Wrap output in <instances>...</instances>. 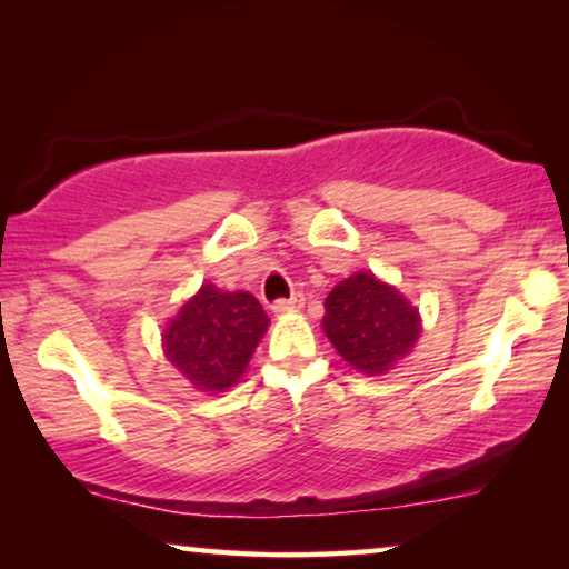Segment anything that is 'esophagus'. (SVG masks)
I'll list each match as a JSON object with an SVG mask.
<instances>
[{
  "label": "esophagus",
  "instance_id": "1",
  "mask_svg": "<svg viewBox=\"0 0 569 569\" xmlns=\"http://www.w3.org/2000/svg\"><path fill=\"white\" fill-rule=\"evenodd\" d=\"M302 306H306L302 295H292V298H287V300H277L274 306H271V310H274L277 316H282V313H290V310H300Z\"/></svg>",
  "mask_w": 569,
  "mask_h": 569
}]
</instances>
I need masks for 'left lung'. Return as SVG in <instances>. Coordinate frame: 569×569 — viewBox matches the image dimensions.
I'll list each match as a JSON object with an SVG mask.
<instances>
[{"label": "left lung", "instance_id": "left-lung-1", "mask_svg": "<svg viewBox=\"0 0 569 569\" xmlns=\"http://www.w3.org/2000/svg\"><path fill=\"white\" fill-rule=\"evenodd\" d=\"M323 308L326 337L365 376H383L399 365L422 333L419 310L370 271L341 279Z\"/></svg>", "mask_w": 569, "mask_h": 569}]
</instances>
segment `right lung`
<instances>
[{
  "label": "right lung",
  "mask_w": 569,
  "mask_h": 569,
  "mask_svg": "<svg viewBox=\"0 0 569 569\" xmlns=\"http://www.w3.org/2000/svg\"><path fill=\"white\" fill-rule=\"evenodd\" d=\"M267 326L269 316L251 292H222L204 282L168 321L162 352L197 391L222 393L246 372Z\"/></svg>",
  "instance_id": "right-lung-1"
}]
</instances>
